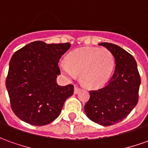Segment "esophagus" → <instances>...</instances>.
Here are the masks:
<instances>
[{"mask_svg": "<svg viewBox=\"0 0 148 148\" xmlns=\"http://www.w3.org/2000/svg\"><path fill=\"white\" fill-rule=\"evenodd\" d=\"M81 90V89L79 88L78 86H76L74 87V94H77V93L79 92V90Z\"/></svg>", "mask_w": 148, "mask_h": 148, "instance_id": "obj_1", "label": "esophagus"}]
</instances>
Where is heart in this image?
<instances>
[{
  "label": "heart",
  "mask_w": 148,
  "mask_h": 148,
  "mask_svg": "<svg viewBox=\"0 0 148 148\" xmlns=\"http://www.w3.org/2000/svg\"><path fill=\"white\" fill-rule=\"evenodd\" d=\"M67 63L60 68L66 76L74 78L81 75V82L88 88H99L109 81L114 67V59L105 48L85 47L74 49L67 55Z\"/></svg>",
  "instance_id": "1"
}]
</instances>
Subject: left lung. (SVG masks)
Here are the masks:
<instances>
[{
	"label": "left lung",
	"instance_id": "8db88e82",
	"mask_svg": "<svg viewBox=\"0 0 148 148\" xmlns=\"http://www.w3.org/2000/svg\"><path fill=\"white\" fill-rule=\"evenodd\" d=\"M99 45L113 54L115 69L107 84L90 91V99L84 110L93 122L110 126L123 120L137 105L141 79L136 61L132 54L112 43L103 42Z\"/></svg>",
	"mask_w": 148,
	"mask_h": 148
}]
</instances>
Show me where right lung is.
<instances>
[{"mask_svg":"<svg viewBox=\"0 0 148 148\" xmlns=\"http://www.w3.org/2000/svg\"><path fill=\"white\" fill-rule=\"evenodd\" d=\"M71 45L37 41L13 53L5 84L11 108L20 119L44 126L59 115L65 101L74 94L73 85L56 82L61 74L58 62Z\"/></svg>","mask_w":148,"mask_h":148,"instance_id":"right-lung-1","label":"right lung"}]
</instances>
